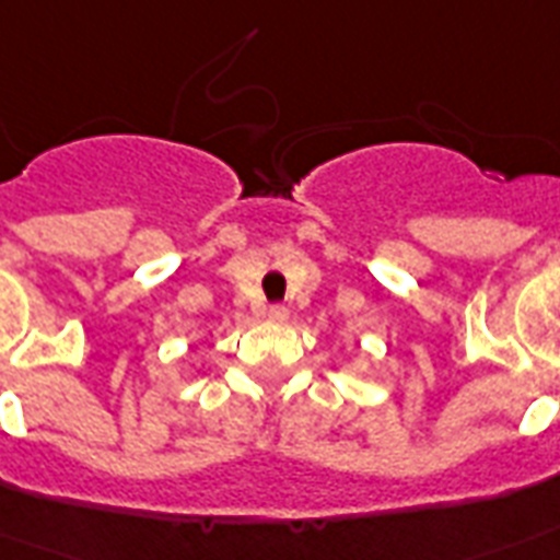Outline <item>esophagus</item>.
Wrapping results in <instances>:
<instances>
[{
    "mask_svg": "<svg viewBox=\"0 0 560 560\" xmlns=\"http://www.w3.org/2000/svg\"><path fill=\"white\" fill-rule=\"evenodd\" d=\"M268 318L275 320V324H283V320H289V310H285V306H280V303H275V306L268 310Z\"/></svg>",
    "mask_w": 560,
    "mask_h": 560,
    "instance_id": "obj_1",
    "label": "esophagus"
}]
</instances>
